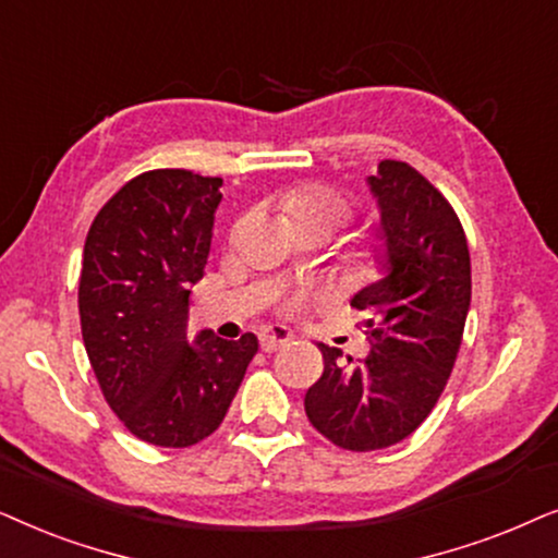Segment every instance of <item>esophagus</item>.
<instances>
[{
	"mask_svg": "<svg viewBox=\"0 0 558 558\" xmlns=\"http://www.w3.org/2000/svg\"><path fill=\"white\" fill-rule=\"evenodd\" d=\"M288 341H293V331L288 329V326H272V329L259 333V347H263V352H278V349L286 347Z\"/></svg>",
	"mask_w": 558,
	"mask_h": 558,
	"instance_id": "34e87169",
	"label": "esophagus"
}]
</instances>
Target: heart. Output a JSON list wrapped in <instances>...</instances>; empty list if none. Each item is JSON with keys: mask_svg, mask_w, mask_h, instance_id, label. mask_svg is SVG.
I'll return each mask as SVG.
<instances>
[{"mask_svg": "<svg viewBox=\"0 0 558 558\" xmlns=\"http://www.w3.org/2000/svg\"><path fill=\"white\" fill-rule=\"evenodd\" d=\"M278 206L299 232H322L326 236L344 227L354 211L349 196L324 183L291 185L278 196ZM347 265L360 275L369 272L375 265V250H352L347 255Z\"/></svg>", "mask_w": 558, "mask_h": 558, "instance_id": "heart-1", "label": "heart"}]
</instances>
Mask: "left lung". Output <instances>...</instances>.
I'll return each instance as SVG.
<instances>
[{
    "label": "left lung",
    "instance_id": "8db88e82",
    "mask_svg": "<svg viewBox=\"0 0 558 558\" xmlns=\"http://www.w3.org/2000/svg\"><path fill=\"white\" fill-rule=\"evenodd\" d=\"M380 209L385 278L352 308L373 349L360 365L318 344L324 373L306 392L318 434L349 451H375L411 436L447 388L472 301L470 247L457 211L418 170L383 160L367 178Z\"/></svg>",
    "mask_w": 558,
    "mask_h": 558
}]
</instances>
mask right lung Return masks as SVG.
Masks as SVG:
<instances>
[{"mask_svg": "<svg viewBox=\"0 0 558 558\" xmlns=\"http://www.w3.org/2000/svg\"><path fill=\"white\" fill-rule=\"evenodd\" d=\"M219 189L221 178L193 170H147L101 206L86 234L78 314L88 362L119 421L155 447L211 436L257 354L255 333L185 337Z\"/></svg>", "mask_w": 558, "mask_h": 558, "instance_id": "1", "label": "right lung"}]
</instances>
